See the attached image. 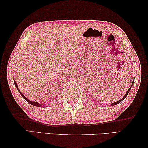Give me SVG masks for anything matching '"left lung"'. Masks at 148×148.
<instances>
[{
    "label": "left lung",
    "mask_w": 148,
    "mask_h": 148,
    "mask_svg": "<svg viewBox=\"0 0 148 148\" xmlns=\"http://www.w3.org/2000/svg\"><path fill=\"white\" fill-rule=\"evenodd\" d=\"M134 81H133V82H132V85H131V86H130V88L129 89H128V91H127V93H126V94H125V96L123 97V98L121 99V100H118V101H117V102H114V103H111V105L112 106H115V105H117L118 104V103H120L121 101H122V100H124L125 98H126V97H127V95H128V93H129V92H130V89L132 88V85H133V84H134Z\"/></svg>",
    "instance_id": "8db88e82"
}]
</instances>
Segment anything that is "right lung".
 Instances as JSON below:
<instances>
[{
	"label": "right lung",
	"mask_w": 148,
	"mask_h": 148,
	"mask_svg": "<svg viewBox=\"0 0 148 148\" xmlns=\"http://www.w3.org/2000/svg\"><path fill=\"white\" fill-rule=\"evenodd\" d=\"M14 85L16 86V88H17V90H18V92H20V95H21V97H23V98L25 100H26V101H27V102H29V103H30L31 105L34 106H36V107H40V108H42V107H43V106H42V105H41V104H40V103H38V102H34V101H31V100H30L28 99L25 96H24V95H23V93H22L20 92V90H19V88H18V84H17V83L16 82V81H15L14 80ZM44 108H45V107H44Z\"/></svg>",
	"instance_id": "right-lung-1"
}]
</instances>
